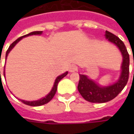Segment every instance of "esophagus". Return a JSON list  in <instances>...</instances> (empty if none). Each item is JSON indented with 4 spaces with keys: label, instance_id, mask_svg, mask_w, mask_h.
<instances>
[{
    "label": "esophagus",
    "instance_id": "obj_1",
    "mask_svg": "<svg viewBox=\"0 0 134 134\" xmlns=\"http://www.w3.org/2000/svg\"><path fill=\"white\" fill-rule=\"evenodd\" d=\"M77 67L75 66V65H71L70 67H69V72H75V71H77Z\"/></svg>",
    "mask_w": 134,
    "mask_h": 134
}]
</instances>
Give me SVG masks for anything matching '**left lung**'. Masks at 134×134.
<instances>
[{
  "mask_svg": "<svg viewBox=\"0 0 134 134\" xmlns=\"http://www.w3.org/2000/svg\"><path fill=\"white\" fill-rule=\"evenodd\" d=\"M105 37L109 42L116 45L122 55V72L119 79L109 86H100L86 75L79 74L78 90L83 97L92 103H105L113 99L127 85L129 74V55L125 44L116 35L106 30Z\"/></svg>",
  "mask_w": 134,
  "mask_h": 134,
  "instance_id": "1",
  "label": "left lung"
}]
</instances>
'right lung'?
Here are the masks:
<instances>
[{
    "instance_id": "right-lung-1",
    "label": "right lung",
    "mask_w": 134,
    "mask_h": 134,
    "mask_svg": "<svg viewBox=\"0 0 134 134\" xmlns=\"http://www.w3.org/2000/svg\"><path fill=\"white\" fill-rule=\"evenodd\" d=\"M42 31H34V32H30L29 34H27V35H25L24 36L22 37H20L19 38H18L16 40H15L14 42L7 49V52H6V55H5V59H7V57L8 55V53L10 52V51L14 48V46H15L16 44H17L19 42L22 38H24V37H28L29 35H42ZM5 69V68H4ZM1 72V71H0ZM68 74V71H66L65 73L63 74H61V75L58 76V77L56 78V79L55 81V83H54V85L53 86V88L52 90H51V92L47 94V95L45 97H43L41 99H39V100H37V101H32V102H29V101H25V100H21L20 99L21 101V102H23L24 104H26V105H28V106H42V105H44V104H47L48 102H49L52 99L53 97H54L55 94L56 92V90H57V87H58V84L59 81H60L63 78H64L65 76H67V74ZM4 76H5V70H4Z\"/></svg>"
}]
</instances>
